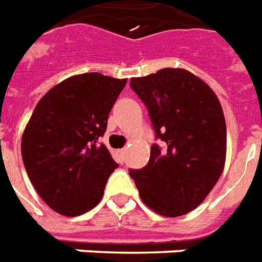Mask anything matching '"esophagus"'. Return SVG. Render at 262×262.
Masks as SVG:
<instances>
[{"label": "esophagus", "instance_id": "obj_1", "mask_svg": "<svg viewBox=\"0 0 262 262\" xmlns=\"http://www.w3.org/2000/svg\"><path fill=\"white\" fill-rule=\"evenodd\" d=\"M124 156H125V149H120L116 152V160H117L120 165L124 163Z\"/></svg>", "mask_w": 262, "mask_h": 262}]
</instances>
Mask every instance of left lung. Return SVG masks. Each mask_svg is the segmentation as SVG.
<instances>
[{
    "label": "left lung",
    "instance_id": "1",
    "mask_svg": "<svg viewBox=\"0 0 262 262\" xmlns=\"http://www.w3.org/2000/svg\"><path fill=\"white\" fill-rule=\"evenodd\" d=\"M129 86L148 108L155 139L149 162L129 169L141 200L163 216L186 215L222 174L226 123L211 88L191 72L165 68L133 78Z\"/></svg>",
    "mask_w": 262,
    "mask_h": 262
}]
</instances>
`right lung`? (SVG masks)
I'll list each match as a JSON object with an SVG mask.
<instances>
[{
	"label": "right lung",
	"mask_w": 262,
	"mask_h": 262,
	"mask_svg": "<svg viewBox=\"0 0 262 262\" xmlns=\"http://www.w3.org/2000/svg\"><path fill=\"white\" fill-rule=\"evenodd\" d=\"M125 83L99 72L72 76L34 107L22 137V159L34 190L61 215L78 216L96 207L118 167L99 138Z\"/></svg>",
	"instance_id": "obj_1"
}]
</instances>
